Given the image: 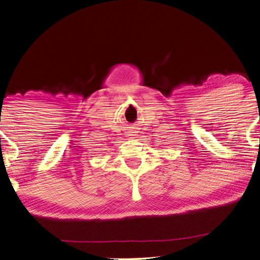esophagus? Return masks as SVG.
I'll use <instances>...</instances> for the list:
<instances>
[{"mask_svg": "<svg viewBox=\"0 0 260 260\" xmlns=\"http://www.w3.org/2000/svg\"><path fill=\"white\" fill-rule=\"evenodd\" d=\"M137 133H138L137 131H135V129H132V128H131L128 132H127L126 135H127V137H134V135H137Z\"/></svg>", "mask_w": 260, "mask_h": 260, "instance_id": "34e87169", "label": "esophagus"}]
</instances>
